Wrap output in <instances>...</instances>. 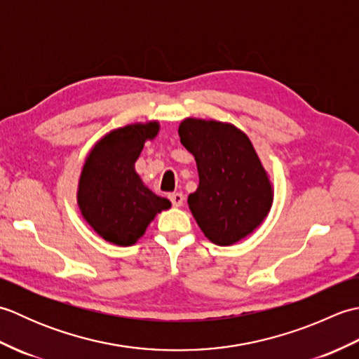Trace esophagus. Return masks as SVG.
I'll return each instance as SVG.
<instances>
[{
	"instance_id": "1",
	"label": "esophagus",
	"mask_w": 359,
	"mask_h": 359,
	"mask_svg": "<svg viewBox=\"0 0 359 359\" xmlns=\"http://www.w3.org/2000/svg\"><path fill=\"white\" fill-rule=\"evenodd\" d=\"M168 197H170V201H171V203L174 205V207H182V205H184L185 197H184V194H182V193H171Z\"/></svg>"
}]
</instances>
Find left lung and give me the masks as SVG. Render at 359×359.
I'll return each mask as SVG.
<instances>
[{"instance_id": "8db88e82", "label": "left lung", "mask_w": 359, "mask_h": 359, "mask_svg": "<svg viewBox=\"0 0 359 359\" xmlns=\"http://www.w3.org/2000/svg\"><path fill=\"white\" fill-rule=\"evenodd\" d=\"M179 137L199 171V188L188 197L196 222L216 245L243 239L261 225L273 202L253 144L238 128L212 120L187 118Z\"/></svg>"}]
</instances>
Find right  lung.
<instances>
[{
  "label": "right lung",
  "mask_w": 359,
  "mask_h": 359,
  "mask_svg": "<svg viewBox=\"0 0 359 359\" xmlns=\"http://www.w3.org/2000/svg\"><path fill=\"white\" fill-rule=\"evenodd\" d=\"M157 121L128 125L104 135L86 158L79 185L83 217L104 241L133 245L157 212L171 202L143 185L134 170L144 140L154 139Z\"/></svg>",
  "instance_id": "obj_1"
}]
</instances>
